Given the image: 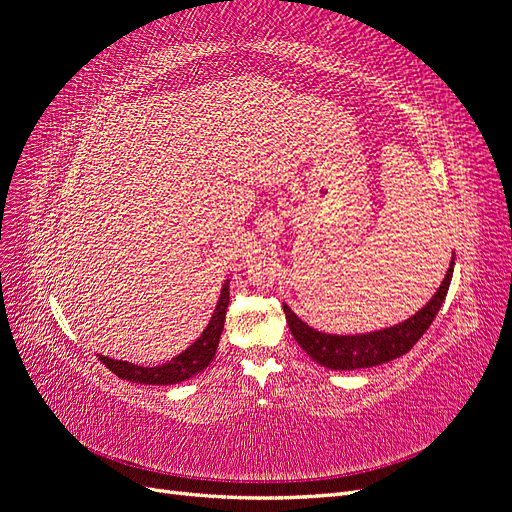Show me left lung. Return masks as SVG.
<instances>
[{
	"label": "left lung",
	"mask_w": 512,
	"mask_h": 512,
	"mask_svg": "<svg viewBox=\"0 0 512 512\" xmlns=\"http://www.w3.org/2000/svg\"><path fill=\"white\" fill-rule=\"evenodd\" d=\"M455 269V252L451 256V265L444 275V280L436 294L418 309V312L406 320L397 324H391L386 329H376L367 333H352V335H337V333H322L314 327H309L292 309L284 303L286 322L290 327L292 337L297 339V344L312 356V359L327 367V369H365L376 367L382 363H389L393 359H399L401 354H406L423 333L429 329V324L440 312V307L446 299L448 286L453 280Z\"/></svg>",
	"instance_id": "obj_1"
}]
</instances>
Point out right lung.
Segmentation results:
<instances>
[{"mask_svg":"<svg viewBox=\"0 0 512 512\" xmlns=\"http://www.w3.org/2000/svg\"><path fill=\"white\" fill-rule=\"evenodd\" d=\"M228 284H230V280H226L220 290L218 305H215L213 316L205 327V331L200 333V337L192 346L185 348L181 354L173 356L170 361L149 367V365H136V363H128V361H117V359H111V356H104V354H98V359L121 380H130V382H138V384H156V386L164 384L166 386V384H177V382L194 378L196 374H200V371L211 365L215 350H218L220 337L224 331L226 307L230 301Z\"/></svg>","mask_w":512,"mask_h":512,"instance_id":"1","label":"right lung"}]
</instances>
